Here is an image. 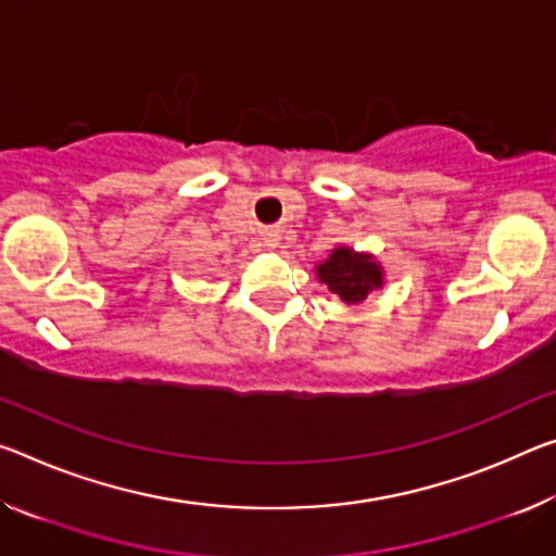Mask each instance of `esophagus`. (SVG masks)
Segmentation results:
<instances>
[{"mask_svg": "<svg viewBox=\"0 0 556 556\" xmlns=\"http://www.w3.org/2000/svg\"><path fill=\"white\" fill-rule=\"evenodd\" d=\"M264 247H267V250H277V247H279V235L277 232L264 235Z\"/></svg>", "mask_w": 556, "mask_h": 556, "instance_id": "1", "label": "esophagus"}]
</instances>
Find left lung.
Listing matches in <instances>:
<instances>
[{
  "instance_id": "1",
  "label": "left lung",
  "mask_w": 556,
  "mask_h": 556,
  "mask_svg": "<svg viewBox=\"0 0 556 556\" xmlns=\"http://www.w3.org/2000/svg\"><path fill=\"white\" fill-rule=\"evenodd\" d=\"M319 285L346 304H361L364 299L386 287V269L371 252H356L354 247L337 244L329 257L314 267Z\"/></svg>"
}]
</instances>
